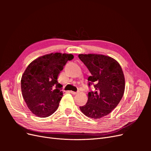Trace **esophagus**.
Listing matches in <instances>:
<instances>
[{
    "instance_id": "esophagus-1",
    "label": "esophagus",
    "mask_w": 151,
    "mask_h": 151,
    "mask_svg": "<svg viewBox=\"0 0 151 151\" xmlns=\"http://www.w3.org/2000/svg\"><path fill=\"white\" fill-rule=\"evenodd\" d=\"M77 93L78 92H74V91H70V93L72 94H77Z\"/></svg>"
}]
</instances>
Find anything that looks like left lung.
I'll list each match as a JSON object with an SVG mask.
<instances>
[{
	"instance_id": "8db88e82",
	"label": "left lung",
	"mask_w": 151,
	"mask_h": 151,
	"mask_svg": "<svg viewBox=\"0 0 151 151\" xmlns=\"http://www.w3.org/2000/svg\"><path fill=\"white\" fill-rule=\"evenodd\" d=\"M78 57L91 74L89 86L94 84L96 90L88 93V102L80 109L88 117L101 118L117 106L124 94L122 68L115 59L103 55L79 54Z\"/></svg>"
}]
</instances>
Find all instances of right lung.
<instances>
[{"label": "right lung", "instance_id": "right-lung-1", "mask_svg": "<svg viewBox=\"0 0 151 151\" xmlns=\"http://www.w3.org/2000/svg\"><path fill=\"white\" fill-rule=\"evenodd\" d=\"M73 58L72 54L52 53L37 58L27 67L21 77V91L34 115L45 118L57 110L63 96L58 76Z\"/></svg>", "mask_w": 151, "mask_h": 151}]
</instances>
